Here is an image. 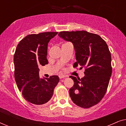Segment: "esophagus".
Wrapping results in <instances>:
<instances>
[{"mask_svg": "<svg viewBox=\"0 0 126 126\" xmlns=\"http://www.w3.org/2000/svg\"><path fill=\"white\" fill-rule=\"evenodd\" d=\"M59 77H60V79H65V78H66V76H65V75H61L59 76Z\"/></svg>", "mask_w": 126, "mask_h": 126, "instance_id": "1", "label": "esophagus"}]
</instances>
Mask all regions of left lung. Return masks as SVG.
<instances>
[{"label":"left lung","mask_w":126,"mask_h":126,"mask_svg":"<svg viewBox=\"0 0 126 126\" xmlns=\"http://www.w3.org/2000/svg\"><path fill=\"white\" fill-rule=\"evenodd\" d=\"M58 36L73 45L76 60L73 66L79 65L80 69H85L81 79L69 77L75 82L69 89L72 100L80 107L90 108L102 99L111 76V56L107 45L99 35L84 30L61 32Z\"/></svg>","instance_id":"obj_1"}]
</instances>
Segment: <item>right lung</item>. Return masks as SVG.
<instances>
[{"label": "right lung", "mask_w": 126, "mask_h": 126, "mask_svg": "<svg viewBox=\"0 0 126 126\" xmlns=\"http://www.w3.org/2000/svg\"><path fill=\"white\" fill-rule=\"evenodd\" d=\"M57 33L45 32L27 35L20 41L15 50V81L25 99L34 105L40 106L48 102L59 82L57 76L40 78L38 68L39 65L48 63V43Z\"/></svg>", "instance_id": "1"}]
</instances>
